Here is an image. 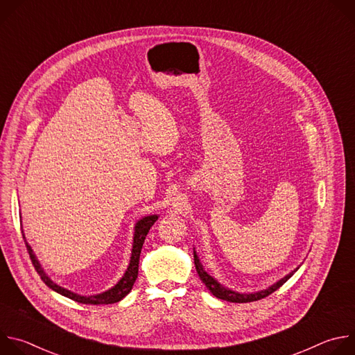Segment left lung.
<instances>
[{"mask_svg": "<svg viewBox=\"0 0 355 355\" xmlns=\"http://www.w3.org/2000/svg\"><path fill=\"white\" fill-rule=\"evenodd\" d=\"M193 260H195V268H196V272L200 278V281L205 284V286L212 292V295H215L216 297L219 299H223V300H227V302H234V303H245V302H254V300H259V299H263L268 295H271L272 292H275L279 286H282L297 270L295 268L292 272H289L288 275H285L284 278H281L279 281H277L275 284H272L271 286H268L267 289H263V291H257V292H248V293H243V292H237V291H233L230 288H226L225 285H222L220 282H218V279H215L214 277H211L204 266L200 264L199 261V257L196 254V251L193 248Z\"/></svg>", "mask_w": 355, "mask_h": 355, "instance_id": "8db88e82", "label": "left lung"}]
</instances>
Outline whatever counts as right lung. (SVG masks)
I'll use <instances>...</instances> for the list:
<instances>
[{
    "label": "right lung",
    "mask_w": 355,
    "mask_h": 355,
    "mask_svg": "<svg viewBox=\"0 0 355 355\" xmlns=\"http://www.w3.org/2000/svg\"><path fill=\"white\" fill-rule=\"evenodd\" d=\"M159 219V215H148V216H144L141 219H139L135 225V233H133V244H132V254H130V261H129V266L125 271V274L122 275V278L112 286L110 288L108 291L103 292V293H96V295H91V296H84V295H78L73 291H69L60 285H58L52 278H50L44 270L42 268L39 260L36 259L35 252L32 250V247L28 244L26 241V237L22 232V236L25 239V244H26V250L29 252L31 256V260H32V264L35 267V270L37 271V274L40 275L42 281L50 288L53 289L55 292L69 297V299H73L78 303H85V305H108V303H115V302H119L121 299H123L133 288V284L137 278V272H139V259H140V251H141V247H143V243H144V239L150 230V227L155 225V222Z\"/></svg>",
    "instance_id": "right-lung-1"
}]
</instances>
